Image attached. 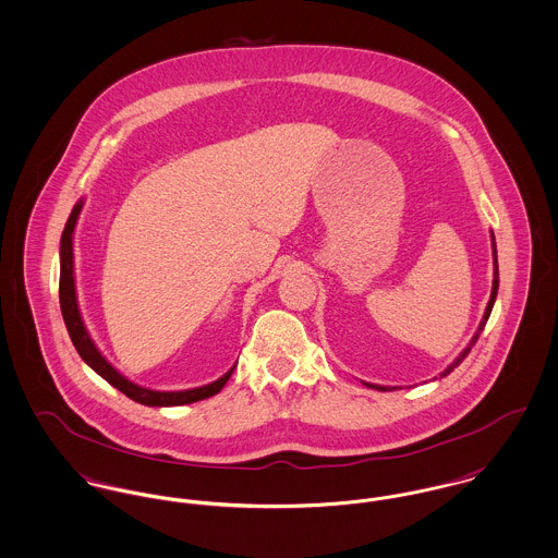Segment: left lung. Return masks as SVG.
I'll return each mask as SVG.
<instances>
[{
    "label": "left lung",
    "mask_w": 558,
    "mask_h": 558,
    "mask_svg": "<svg viewBox=\"0 0 558 558\" xmlns=\"http://www.w3.org/2000/svg\"><path fill=\"white\" fill-rule=\"evenodd\" d=\"M490 240H493V258H495V276H493V291H490V300H488V305H486V312H484V316H482V320H480V327H477V331H475V336L472 338V342L470 345L439 374V378H444V376H448L454 367H459L461 363H463V359L470 354V350H472V345H475L477 342V338H480V333H482V329H484V325H486V320H488V316H490V312H493V305H495V300H497V289H499V265H497V244H495V233H490ZM365 386H369V388H376V390H395L397 386H380V385H369V383H363Z\"/></svg>",
    "instance_id": "obj_1"
}]
</instances>
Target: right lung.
Segmentation results:
<instances>
[{"instance_id": "obj_1", "label": "right lung", "mask_w": 558, "mask_h": 558, "mask_svg": "<svg viewBox=\"0 0 558 558\" xmlns=\"http://www.w3.org/2000/svg\"><path fill=\"white\" fill-rule=\"evenodd\" d=\"M83 199L74 206L72 215L65 222L63 235H61V276H59V303H61V314L68 327V333L72 338V342L76 345L78 354L83 356L86 365L97 372L106 383L119 388L121 392H125L129 399L142 403V405H150V408H168V405H184V403H195L202 399H208L216 392H220V388L227 385V380L231 378L235 365L220 376L213 385L197 386V388H189V390H150L144 386L133 385L123 374H119L97 350V345L90 340V336L86 333L85 323L78 310V301H76V282H74V227L78 215L83 210Z\"/></svg>"}]
</instances>
